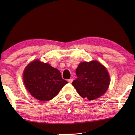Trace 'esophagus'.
<instances>
[{
	"label": "esophagus",
	"instance_id": "esophagus-1",
	"mask_svg": "<svg viewBox=\"0 0 135 135\" xmlns=\"http://www.w3.org/2000/svg\"><path fill=\"white\" fill-rule=\"evenodd\" d=\"M73 81V79H68V82H69L70 84H71V83H72Z\"/></svg>",
	"mask_w": 135,
	"mask_h": 135
}]
</instances>
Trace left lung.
Segmentation results:
<instances>
[{"label":"left lung","instance_id":"1","mask_svg":"<svg viewBox=\"0 0 135 135\" xmlns=\"http://www.w3.org/2000/svg\"><path fill=\"white\" fill-rule=\"evenodd\" d=\"M77 78L72 85L83 98L95 100L103 95L110 85L107 70L96 60L82 62L76 70Z\"/></svg>","mask_w":135,"mask_h":135}]
</instances>
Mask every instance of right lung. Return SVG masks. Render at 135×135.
I'll use <instances>...</instances> for the list:
<instances>
[{"label":"right lung","instance_id":"add662e5","mask_svg":"<svg viewBox=\"0 0 135 135\" xmlns=\"http://www.w3.org/2000/svg\"><path fill=\"white\" fill-rule=\"evenodd\" d=\"M23 80L31 95L42 102L53 99L68 83L62 78L59 70L38 60L28 64L24 71Z\"/></svg>","mask_w":135,"mask_h":135}]
</instances>
